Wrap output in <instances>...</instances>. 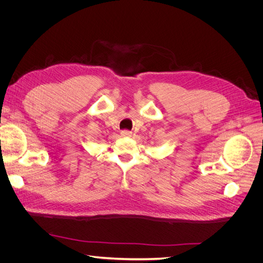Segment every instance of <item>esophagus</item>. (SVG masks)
I'll list each match as a JSON object with an SVG mask.
<instances>
[{
  "label": "esophagus",
  "mask_w": 263,
  "mask_h": 263,
  "mask_svg": "<svg viewBox=\"0 0 263 263\" xmlns=\"http://www.w3.org/2000/svg\"><path fill=\"white\" fill-rule=\"evenodd\" d=\"M121 135H122L123 137H130L132 135H133V133H132V132H129V130H122Z\"/></svg>",
  "instance_id": "esophagus-1"
}]
</instances>
